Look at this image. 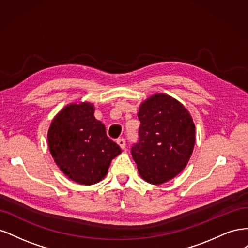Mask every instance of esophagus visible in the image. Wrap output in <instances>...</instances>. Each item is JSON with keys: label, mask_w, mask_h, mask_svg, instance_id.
<instances>
[{"label": "esophagus", "mask_w": 248, "mask_h": 248, "mask_svg": "<svg viewBox=\"0 0 248 248\" xmlns=\"http://www.w3.org/2000/svg\"><path fill=\"white\" fill-rule=\"evenodd\" d=\"M117 144L120 146V148H121V149H125L126 142H125V140H124L123 138L118 139V140H117Z\"/></svg>", "instance_id": "esophagus-1"}]
</instances>
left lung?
<instances>
[{"label": "left lung", "instance_id": "8db88e82", "mask_svg": "<svg viewBox=\"0 0 248 248\" xmlns=\"http://www.w3.org/2000/svg\"><path fill=\"white\" fill-rule=\"evenodd\" d=\"M139 141L131 148L140 177L154 185L175 178L188 162L196 142V126L182 103L155 94L140 104Z\"/></svg>", "mask_w": 248, "mask_h": 248}]
</instances>
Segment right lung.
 I'll return each instance as SVG.
<instances>
[{"instance_id": "obj_1", "label": "right lung", "mask_w": 248, "mask_h": 248, "mask_svg": "<svg viewBox=\"0 0 248 248\" xmlns=\"http://www.w3.org/2000/svg\"><path fill=\"white\" fill-rule=\"evenodd\" d=\"M49 151L57 166L72 181L92 185L106 177L111 160L121 149L106 132V126L94 117L89 102L70 103L51 121Z\"/></svg>"}]
</instances>
